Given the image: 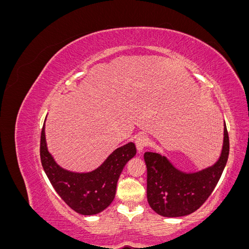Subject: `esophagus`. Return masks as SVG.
<instances>
[{
  "label": "esophagus",
  "instance_id": "34e87169",
  "mask_svg": "<svg viewBox=\"0 0 249 249\" xmlns=\"http://www.w3.org/2000/svg\"><path fill=\"white\" fill-rule=\"evenodd\" d=\"M135 143H136V147H137V150L138 153H141L143 149H144V147L147 145V138L144 136V135H140L139 137L136 138V140H135Z\"/></svg>",
  "mask_w": 249,
  "mask_h": 249
}]
</instances>
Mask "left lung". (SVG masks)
I'll list each match as a JSON object with an SVG mask.
<instances>
[{
	"label": "left lung",
	"mask_w": 249,
	"mask_h": 249,
	"mask_svg": "<svg viewBox=\"0 0 249 249\" xmlns=\"http://www.w3.org/2000/svg\"><path fill=\"white\" fill-rule=\"evenodd\" d=\"M223 143L218 160L198 171L177 168L167 157L146 152L147 200L156 213L164 217H182L196 211L213 192L230 153L227 124H223Z\"/></svg>",
	"instance_id": "obj_1"
}]
</instances>
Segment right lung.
Instances as JSON below:
<instances>
[{"mask_svg":"<svg viewBox=\"0 0 249 249\" xmlns=\"http://www.w3.org/2000/svg\"><path fill=\"white\" fill-rule=\"evenodd\" d=\"M46 120L41 131L40 158L51 184L60 197L77 213L82 215L101 213L114 199L120 173L125 164L136 155V145L134 142H127L117 147L99 167L91 171H71L60 166L49 152Z\"/></svg>","mask_w":249,"mask_h":249,"instance_id":"1","label":"right lung"}]
</instances>
